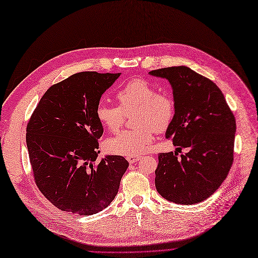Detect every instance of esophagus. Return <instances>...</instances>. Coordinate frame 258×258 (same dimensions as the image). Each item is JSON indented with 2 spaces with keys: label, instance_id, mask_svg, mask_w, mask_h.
I'll use <instances>...</instances> for the list:
<instances>
[{
  "label": "esophagus",
  "instance_id": "34e87169",
  "mask_svg": "<svg viewBox=\"0 0 258 258\" xmlns=\"http://www.w3.org/2000/svg\"><path fill=\"white\" fill-rule=\"evenodd\" d=\"M126 160L130 164H134V163H136L137 161L140 160V157L138 155H133V156H127Z\"/></svg>",
  "mask_w": 258,
  "mask_h": 258
}]
</instances>
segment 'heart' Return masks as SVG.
Wrapping results in <instances>:
<instances>
[{
    "instance_id": "b5f03b06",
    "label": "heart",
    "mask_w": 258,
    "mask_h": 258,
    "mask_svg": "<svg viewBox=\"0 0 258 258\" xmlns=\"http://www.w3.org/2000/svg\"><path fill=\"white\" fill-rule=\"evenodd\" d=\"M120 107L98 105L96 118L101 125L110 132L120 128L125 114L135 111L134 130L122 131L107 140L110 153L133 156L146 152L153 141L154 130L164 132L174 117V102L170 95L157 93V89L145 79H133L117 93Z\"/></svg>"
}]
</instances>
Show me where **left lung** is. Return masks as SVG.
Masks as SVG:
<instances>
[{
	"mask_svg": "<svg viewBox=\"0 0 258 258\" xmlns=\"http://www.w3.org/2000/svg\"><path fill=\"white\" fill-rule=\"evenodd\" d=\"M172 88L174 117L166 131L176 152L160 153L156 190L168 202L193 205L209 198L226 179L234 161L236 119L213 81L186 66L149 73ZM187 147L189 152L177 157Z\"/></svg>",
	"mask_w": 258,
	"mask_h": 258,
	"instance_id": "1",
	"label": "left lung"
}]
</instances>
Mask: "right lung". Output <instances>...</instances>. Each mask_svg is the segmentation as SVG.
I'll return each instance as SVG.
<instances>
[{
	"instance_id": "1",
	"label": "right lung",
	"mask_w": 258,
	"mask_h": 258,
	"mask_svg": "<svg viewBox=\"0 0 258 258\" xmlns=\"http://www.w3.org/2000/svg\"><path fill=\"white\" fill-rule=\"evenodd\" d=\"M118 74L81 72L49 88L27 126V147L36 185L62 211L92 215L118 194L128 162L106 155L99 163V99Z\"/></svg>"
}]
</instances>
